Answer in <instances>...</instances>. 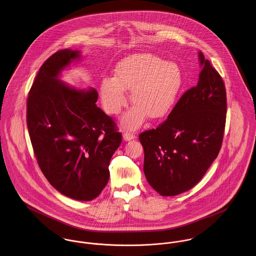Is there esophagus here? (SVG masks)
Here are the masks:
<instances>
[{
  "label": "esophagus",
  "mask_w": 256,
  "mask_h": 256,
  "mask_svg": "<svg viewBox=\"0 0 256 256\" xmlns=\"http://www.w3.org/2000/svg\"><path fill=\"white\" fill-rule=\"evenodd\" d=\"M122 138H124V141H130V140H132V139H136V136L134 134H130V132H126Z\"/></svg>",
  "instance_id": "1"
}]
</instances>
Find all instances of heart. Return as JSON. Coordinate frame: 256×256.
I'll return each mask as SVG.
<instances>
[{
  "instance_id": "obj_1",
  "label": "heart",
  "mask_w": 256,
  "mask_h": 256,
  "mask_svg": "<svg viewBox=\"0 0 256 256\" xmlns=\"http://www.w3.org/2000/svg\"><path fill=\"white\" fill-rule=\"evenodd\" d=\"M182 82L176 63L152 54H138L118 63L114 78L102 79L99 92L105 111L117 115L128 103L126 90L132 92L130 98L136 106L122 117V124L124 128L136 130L147 116L160 120L170 113Z\"/></svg>"
}]
</instances>
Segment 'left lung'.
I'll list each match as a JSON object with an SVG mask.
<instances>
[{
  "label": "left lung",
  "mask_w": 256,
  "mask_h": 256,
  "mask_svg": "<svg viewBox=\"0 0 256 256\" xmlns=\"http://www.w3.org/2000/svg\"><path fill=\"white\" fill-rule=\"evenodd\" d=\"M197 86L187 90L157 128L139 136L144 174L162 196H176L202 178L221 148L226 122L223 80L202 52Z\"/></svg>",
  "instance_id": "obj_1"
}]
</instances>
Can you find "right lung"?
Listing matches in <instances>:
<instances>
[{"label":"right lung","mask_w":256,"mask_h":256,"mask_svg":"<svg viewBox=\"0 0 256 256\" xmlns=\"http://www.w3.org/2000/svg\"><path fill=\"white\" fill-rule=\"evenodd\" d=\"M80 50H62L40 68L27 99V126L40 168L66 197L92 200L108 183L110 160L122 142L113 120L96 102L94 88L59 79Z\"/></svg>","instance_id":"1"}]
</instances>
